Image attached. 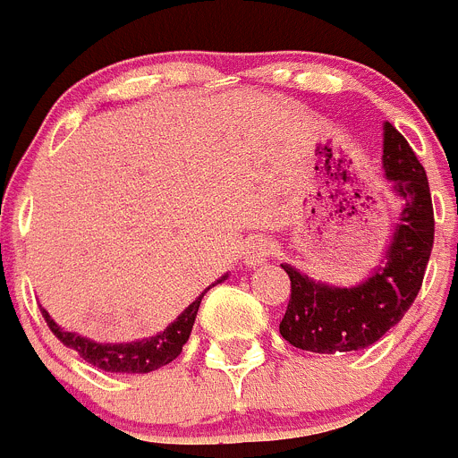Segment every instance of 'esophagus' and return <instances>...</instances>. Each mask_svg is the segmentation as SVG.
I'll use <instances>...</instances> for the list:
<instances>
[{
  "mask_svg": "<svg viewBox=\"0 0 458 458\" xmlns=\"http://www.w3.org/2000/svg\"><path fill=\"white\" fill-rule=\"evenodd\" d=\"M274 255V246L267 239H250L244 249V262L249 267H259L265 265L267 259Z\"/></svg>",
  "mask_w": 458,
  "mask_h": 458,
  "instance_id": "1",
  "label": "esophagus"
}]
</instances>
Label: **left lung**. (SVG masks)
Instances as JSON below:
<instances>
[{
    "instance_id": "obj_1",
    "label": "left lung",
    "mask_w": 458,
    "mask_h": 458,
    "mask_svg": "<svg viewBox=\"0 0 458 458\" xmlns=\"http://www.w3.org/2000/svg\"><path fill=\"white\" fill-rule=\"evenodd\" d=\"M383 173L402 200L381 265L356 285H328L292 265H280L292 280L280 335L303 352H358L381 340L413 306L434 246L429 182L409 141L383 123Z\"/></svg>"
}]
</instances>
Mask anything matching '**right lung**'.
<instances>
[{
	"label": "right lung",
	"instance_id": "add662e5",
	"mask_svg": "<svg viewBox=\"0 0 458 458\" xmlns=\"http://www.w3.org/2000/svg\"><path fill=\"white\" fill-rule=\"evenodd\" d=\"M228 280V274L221 276L219 280H214L212 285H219ZM209 287H205V292H200L196 296L193 303H189L182 312L178 315V319L171 321L164 331H159L157 335L143 337V340L134 342H96L90 337L80 335V333H70L65 328H61L49 312L45 308L43 310L45 321L47 327L52 328L56 337L64 342L65 347L75 349L80 353V358H84L86 362H90L93 368L105 369V372H121V374H148L155 372V369L164 368L171 360L180 356L182 347L187 344L189 335H191L193 321H196V315H199L200 301L208 294Z\"/></svg>",
	"mask_w": 458,
	"mask_h": 458
}]
</instances>
